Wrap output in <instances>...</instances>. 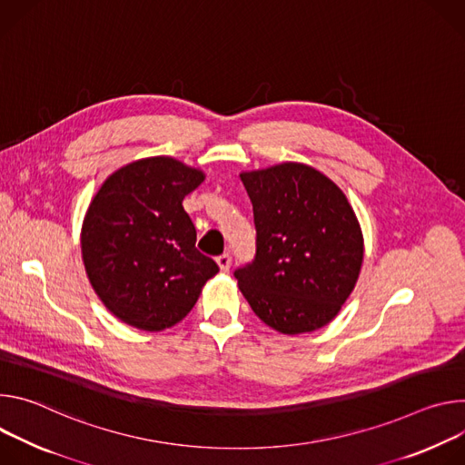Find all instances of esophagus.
<instances>
[{
  "label": "esophagus",
  "mask_w": 465,
  "mask_h": 465,
  "mask_svg": "<svg viewBox=\"0 0 465 465\" xmlns=\"http://www.w3.org/2000/svg\"><path fill=\"white\" fill-rule=\"evenodd\" d=\"M216 262H218V266H220V270H222V272H229L232 259H231V254H229V252H222V254L218 256V259H216Z\"/></svg>",
  "instance_id": "obj_1"
}]
</instances>
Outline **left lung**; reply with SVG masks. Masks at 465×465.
Returning <instances> with one entry per match:
<instances>
[{
    "label": "left lung",
    "mask_w": 465,
    "mask_h": 465,
    "mask_svg": "<svg viewBox=\"0 0 465 465\" xmlns=\"http://www.w3.org/2000/svg\"><path fill=\"white\" fill-rule=\"evenodd\" d=\"M240 177L252 203L256 254L234 277L252 312L282 334L327 325L364 259L347 197L323 173L297 163Z\"/></svg>",
    "instance_id": "8db88e82"
}]
</instances>
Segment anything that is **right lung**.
I'll list each match as a JSON object with an SVG mask.
<instances>
[{"label":"right lung","mask_w":465,"mask_h":465,"mask_svg":"<svg viewBox=\"0 0 465 465\" xmlns=\"http://www.w3.org/2000/svg\"><path fill=\"white\" fill-rule=\"evenodd\" d=\"M203 181L170 157L136 161L92 199L81 251L92 288L109 311L142 331H163L193 308L218 264L195 247L183 199Z\"/></svg>","instance_id":"obj_1"}]
</instances>
